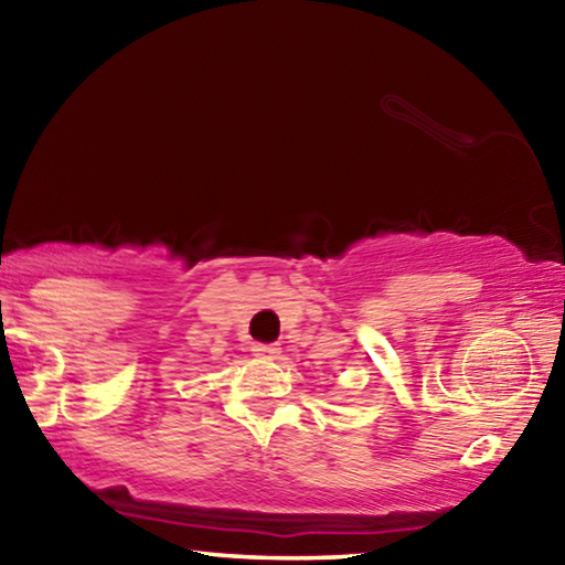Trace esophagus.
Masks as SVG:
<instances>
[{
  "mask_svg": "<svg viewBox=\"0 0 565 565\" xmlns=\"http://www.w3.org/2000/svg\"><path fill=\"white\" fill-rule=\"evenodd\" d=\"M252 351H254V356H259V359H279V347H276V343H254L252 347Z\"/></svg>",
  "mask_w": 565,
  "mask_h": 565,
  "instance_id": "obj_1",
  "label": "esophagus"
}]
</instances>
